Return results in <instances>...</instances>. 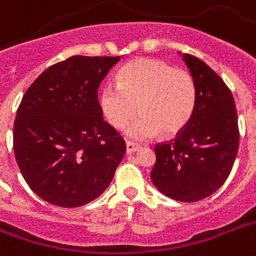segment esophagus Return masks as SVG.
I'll return each mask as SVG.
<instances>
[{
  "label": "esophagus",
  "mask_w": 256,
  "mask_h": 256,
  "mask_svg": "<svg viewBox=\"0 0 256 256\" xmlns=\"http://www.w3.org/2000/svg\"><path fill=\"white\" fill-rule=\"evenodd\" d=\"M140 149H141V146L138 145V144H136V142H126V153L128 154L136 153V152H138Z\"/></svg>",
  "instance_id": "34e87169"
}]
</instances>
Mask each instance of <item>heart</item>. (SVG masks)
I'll use <instances>...</instances> for the list:
<instances>
[{
    "instance_id": "1",
    "label": "heart",
    "mask_w": 256,
    "mask_h": 256,
    "mask_svg": "<svg viewBox=\"0 0 256 256\" xmlns=\"http://www.w3.org/2000/svg\"><path fill=\"white\" fill-rule=\"evenodd\" d=\"M116 84L100 92V107L106 120L124 128L132 140H149L161 130L173 136L186 126L196 106V84L184 70H177L157 58H136L120 68Z\"/></svg>"
}]
</instances>
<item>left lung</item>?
<instances>
[{"label":"left lung","instance_id":"left-lung-1","mask_svg":"<svg viewBox=\"0 0 256 256\" xmlns=\"http://www.w3.org/2000/svg\"><path fill=\"white\" fill-rule=\"evenodd\" d=\"M181 56L196 84V106L174 141L156 146L150 178L168 198L193 202L210 196L228 178L239 128L235 100L222 78L200 58Z\"/></svg>","mask_w":256,"mask_h":256}]
</instances>
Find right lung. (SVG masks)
Returning <instances> with one entry per match:
<instances>
[{
    "instance_id": "obj_1",
    "label": "right lung",
    "mask_w": 256,
    "mask_h": 256,
    "mask_svg": "<svg viewBox=\"0 0 256 256\" xmlns=\"http://www.w3.org/2000/svg\"><path fill=\"white\" fill-rule=\"evenodd\" d=\"M120 56H72L46 68L26 90L13 128L16 161L44 202L75 208L99 198L126 145L103 120L98 88Z\"/></svg>"
}]
</instances>
